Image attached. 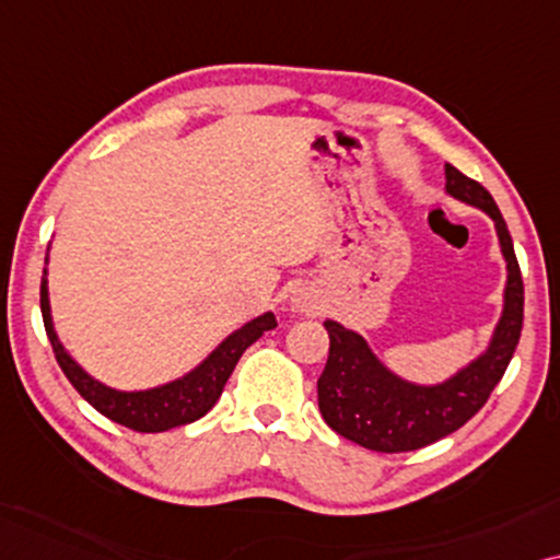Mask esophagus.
<instances>
[{
    "mask_svg": "<svg viewBox=\"0 0 560 560\" xmlns=\"http://www.w3.org/2000/svg\"><path fill=\"white\" fill-rule=\"evenodd\" d=\"M294 304H296V310H310V307H312L310 296L304 294V292H296V294H294Z\"/></svg>",
    "mask_w": 560,
    "mask_h": 560,
    "instance_id": "obj_1",
    "label": "esophagus"
}]
</instances>
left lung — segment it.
<instances>
[{"label":"left lung","mask_w":560,"mask_h":560,"mask_svg":"<svg viewBox=\"0 0 560 560\" xmlns=\"http://www.w3.org/2000/svg\"><path fill=\"white\" fill-rule=\"evenodd\" d=\"M445 191L458 202L487 212L494 222L499 250L506 264L502 315L487 348L456 374L435 384L399 376L376 355L361 332L325 319L330 355L317 382L319 412L338 435L376 453L424 448L471 420L504 376L523 330V273L497 202L479 182L464 176L451 163H445Z\"/></svg>","instance_id":"8db88e82"}]
</instances>
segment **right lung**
Here are the masks:
<instances>
[{"label":"right lung","mask_w":560,"mask_h":560,"mask_svg":"<svg viewBox=\"0 0 560 560\" xmlns=\"http://www.w3.org/2000/svg\"><path fill=\"white\" fill-rule=\"evenodd\" d=\"M40 312L58 366L63 369V374L73 384V389H77L96 412H102L104 417H109L112 422L125 424V428L138 432H163L205 417L214 407V401L220 399L230 374H233L235 363L241 361V355L245 353V348L253 346L266 330H273L276 327L273 312H264V315L253 317L250 323H245L243 327L230 332L202 363H197L191 371H186L184 376L171 378L166 384L151 386V389L125 392L102 384L100 378H94L84 366H79L77 358L66 350L61 338H58L54 315H50L48 268H43Z\"/></svg>","instance_id":"right-lung-1"}]
</instances>
